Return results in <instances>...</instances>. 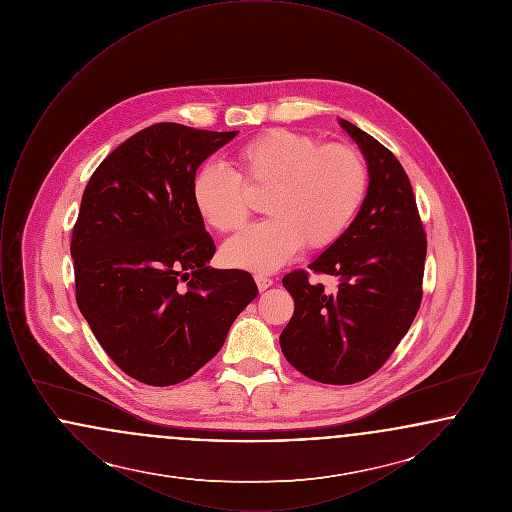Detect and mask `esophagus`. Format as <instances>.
Returning <instances> with one entry per match:
<instances>
[{"label":"esophagus","mask_w":512,"mask_h":512,"mask_svg":"<svg viewBox=\"0 0 512 512\" xmlns=\"http://www.w3.org/2000/svg\"><path fill=\"white\" fill-rule=\"evenodd\" d=\"M255 282H257V288H259L261 292H265V290H268V288L272 286V278H268L265 274H255Z\"/></svg>","instance_id":"34e87169"}]
</instances>
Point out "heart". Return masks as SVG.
<instances>
[{
  "label": "heart",
  "instance_id": "b5f03b06",
  "mask_svg": "<svg viewBox=\"0 0 512 512\" xmlns=\"http://www.w3.org/2000/svg\"><path fill=\"white\" fill-rule=\"evenodd\" d=\"M236 172L207 163L195 172L192 199L209 226L222 234L244 226L247 192H267L268 219L222 247L228 265L268 272L286 265L305 245L336 244L357 219L368 194L365 157L347 144H322L311 134L276 128L236 153Z\"/></svg>",
  "mask_w": 512,
  "mask_h": 512
}]
</instances>
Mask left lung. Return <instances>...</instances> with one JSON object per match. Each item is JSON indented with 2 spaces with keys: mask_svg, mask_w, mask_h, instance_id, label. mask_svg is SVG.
<instances>
[{
  "mask_svg": "<svg viewBox=\"0 0 512 512\" xmlns=\"http://www.w3.org/2000/svg\"><path fill=\"white\" fill-rule=\"evenodd\" d=\"M340 124L365 155L368 194L349 230L309 265L313 274L336 276V292H324L307 270L282 278L295 309L280 334L288 363L332 386L357 384L390 359L418 313L426 261L407 172L370 134Z\"/></svg>",
  "mask_w": 512,
  "mask_h": 512,
  "instance_id": "8db88e82",
  "label": "left lung"
}]
</instances>
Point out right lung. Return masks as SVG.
I'll use <instances>...</instances> for the list:
<instances>
[{"label":"right lung","mask_w":512,"mask_h":512,"mask_svg":"<svg viewBox=\"0 0 512 512\" xmlns=\"http://www.w3.org/2000/svg\"><path fill=\"white\" fill-rule=\"evenodd\" d=\"M236 134L151 124L101 161L82 195L78 309L113 363L147 386L209 363L259 293L249 272L207 267L215 242L192 199L197 167Z\"/></svg>","instance_id":"1"}]
</instances>
